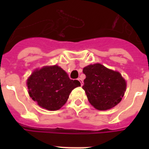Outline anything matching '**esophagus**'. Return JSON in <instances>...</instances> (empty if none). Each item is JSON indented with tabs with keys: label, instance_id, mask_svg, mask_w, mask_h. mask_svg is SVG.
I'll list each match as a JSON object with an SVG mask.
<instances>
[{
	"label": "esophagus",
	"instance_id": "34e87169",
	"mask_svg": "<svg viewBox=\"0 0 149 149\" xmlns=\"http://www.w3.org/2000/svg\"><path fill=\"white\" fill-rule=\"evenodd\" d=\"M77 80H78V81H80V82H81V86H83V84H84V82H83V80H82V79H81V77H79V78L77 79Z\"/></svg>",
	"mask_w": 149,
	"mask_h": 149
}]
</instances>
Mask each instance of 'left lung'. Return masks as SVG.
Instances as JSON below:
<instances>
[{"label":"left lung","mask_w":149,"mask_h":149,"mask_svg":"<svg viewBox=\"0 0 149 149\" xmlns=\"http://www.w3.org/2000/svg\"><path fill=\"white\" fill-rule=\"evenodd\" d=\"M83 89L89 103L99 110H107L117 105L126 89V81L119 72L106 68L100 63L84 67Z\"/></svg>","instance_id":"8db88e82"}]
</instances>
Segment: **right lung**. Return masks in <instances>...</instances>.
I'll list each match as a JSON object with an SVG mask.
<instances>
[{"label": "right lung", "mask_w": 149, "mask_h": 149, "mask_svg": "<svg viewBox=\"0 0 149 149\" xmlns=\"http://www.w3.org/2000/svg\"><path fill=\"white\" fill-rule=\"evenodd\" d=\"M30 98L39 106L48 110L60 109L68 100L71 92L81 86L77 80H71L58 65L36 69L27 81Z\"/></svg>", "instance_id": "add662e5"}]
</instances>
